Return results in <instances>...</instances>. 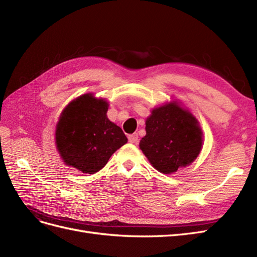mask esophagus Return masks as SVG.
<instances>
[{"mask_svg":"<svg viewBox=\"0 0 257 257\" xmlns=\"http://www.w3.org/2000/svg\"><path fill=\"white\" fill-rule=\"evenodd\" d=\"M128 142L131 144H137L138 143V135L136 133L128 135Z\"/></svg>","mask_w":257,"mask_h":257,"instance_id":"34e87169","label":"esophagus"}]
</instances>
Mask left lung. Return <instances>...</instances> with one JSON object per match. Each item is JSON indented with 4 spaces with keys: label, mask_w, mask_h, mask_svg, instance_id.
I'll return each mask as SVG.
<instances>
[{
    "label": "left lung",
    "mask_w": 257,
    "mask_h": 257,
    "mask_svg": "<svg viewBox=\"0 0 257 257\" xmlns=\"http://www.w3.org/2000/svg\"><path fill=\"white\" fill-rule=\"evenodd\" d=\"M139 147L160 173L172 174L191 164L203 145L197 120L176 103L155 108L146 121Z\"/></svg>",
    "instance_id": "left-lung-1"
}]
</instances>
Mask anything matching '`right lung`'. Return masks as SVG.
<instances>
[{
	"label": "right lung",
	"instance_id": "add662e5",
	"mask_svg": "<svg viewBox=\"0 0 257 257\" xmlns=\"http://www.w3.org/2000/svg\"><path fill=\"white\" fill-rule=\"evenodd\" d=\"M107 110L108 104L104 99L84 94L62 111L56 144L66 165L85 174L97 173L127 143L121 127L108 120Z\"/></svg>",
	"mask_w": 257,
	"mask_h": 257
}]
</instances>
